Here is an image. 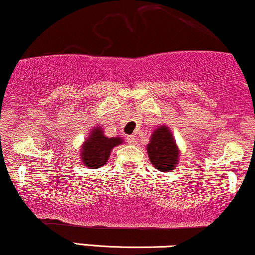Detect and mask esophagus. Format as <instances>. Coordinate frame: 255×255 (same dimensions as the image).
Returning <instances> with one entry per match:
<instances>
[{"label":"esophagus","mask_w":255,"mask_h":255,"mask_svg":"<svg viewBox=\"0 0 255 255\" xmlns=\"http://www.w3.org/2000/svg\"><path fill=\"white\" fill-rule=\"evenodd\" d=\"M127 142L129 144H134L136 141H135V137L134 135H130V136H127Z\"/></svg>","instance_id":"34e87169"}]
</instances>
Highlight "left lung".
<instances>
[{"label":"left lung","mask_w":255,"mask_h":255,"mask_svg":"<svg viewBox=\"0 0 255 255\" xmlns=\"http://www.w3.org/2000/svg\"><path fill=\"white\" fill-rule=\"evenodd\" d=\"M147 153L151 165L161 172H169L179 163L180 148L174 140L172 130L161 125L150 135Z\"/></svg>","instance_id":"obj_1"}]
</instances>
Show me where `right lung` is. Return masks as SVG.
Listing matches in <instances>:
<instances>
[{"label":"right lung","instance_id":"1","mask_svg":"<svg viewBox=\"0 0 255 255\" xmlns=\"http://www.w3.org/2000/svg\"><path fill=\"white\" fill-rule=\"evenodd\" d=\"M121 143H124V138L120 136H106L104 129L96 126L90 129L85 142L81 144L80 160L82 161V165L88 167V168H100V167L106 165L109 156H111L113 148Z\"/></svg>","mask_w":255,"mask_h":255}]
</instances>
